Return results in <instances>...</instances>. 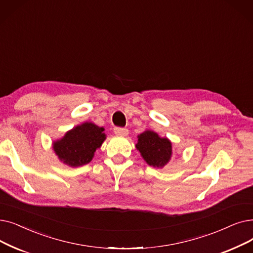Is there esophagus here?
Masks as SVG:
<instances>
[{"instance_id":"obj_1","label":"esophagus","mask_w":253,"mask_h":253,"mask_svg":"<svg viewBox=\"0 0 253 253\" xmlns=\"http://www.w3.org/2000/svg\"><path fill=\"white\" fill-rule=\"evenodd\" d=\"M114 132H115L117 135L125 136V135L128 134V129H126V128H121V127H115V128H114Z\"/></svg>"}]
</instances>
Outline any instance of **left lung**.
<instances>
[{"label": "left lung", "mask_w": 253, "mask_h": 253, "mask_svg": "<svg viewBox=\"0 0 253 253\" xmlns=\"http://www.w3.org/2000/svg\"><path fill=\"white\" fill-rule=\"evenodd\" d=\"M136 149L149 166L154 168L164 167L171 157V142L150 130L138 135Z\"/></svg>", "instance_id": "1"}]
</instances>
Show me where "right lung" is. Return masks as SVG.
Here are the masks:
<instances>
[{"mask_svg":"<svg viewBox=\"0 0 253 253\" xmlns=\"http://www.w3.org/2000/svg\"><path fill=\"white\" fill-rule=\"evenodd\" d=\"M104 129L85 122L68 131L65 136L53 144V150L64 163L76 168L89 163L96 149L105 139Z\"/></svg>","mask_w":253,"mask_h":253,"instance_id":"add662e5","label":"right lung"}]
</instances>
